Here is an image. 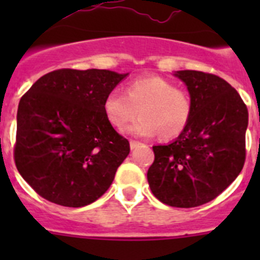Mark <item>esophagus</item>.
<instances>
[{
	"instance_id": "esophagus-1",
	"label": "esophagus",
	"mask_w": 260,
	"mask_h": 260,
	"mask_svg": "<svg viewBox=\"0 0 260 260\" xmlns=\"http://www.w3.org/2000/svg\"><path fill=\"white\" fill-rule=\"evenodd\" d=\"M139 146H141V143H139V142L130 141V148H132V150H135V148H138Z\"/></svg>"
}]
</instances>
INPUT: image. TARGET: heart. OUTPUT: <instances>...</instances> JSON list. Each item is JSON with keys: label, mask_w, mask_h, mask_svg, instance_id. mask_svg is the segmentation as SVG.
<instances>
[{"label": "heart", "mask_w": 260, "mask_h": 260, "mask_svg": "<svg viewBox=\"0 0 260 260\" xmlns=\"http://www.w3.org/2000/svg\"><path fill=\"white\" fill-rule=\"evenodd\" d=\"M104 113L116 128H123L138 113L141 118L128 130L139 137L156 134L173 139L185 132L192 116V99L189 91L177 87L162 77H143L132 80L125 93L112 91L104 100Z\"/></svg>", "instance_id": "b5f03b06"}]
</instances>
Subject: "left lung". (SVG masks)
Returning <instances> with one entry per match:
<instances>
[{
	"label": "left lung",
	"mask_w": 260,
	"mask_h": 260,
	"mask_svg": "<svg viewBox=\"0 0 260 260\" xmlns=\"http://www.w3.org/2000/svg\"><path fill=\"white\" fill-rule=\"evenodd\" d=\"M192 99L185 132L167 146H153L147 180L156 198L171 207L191 208L213 201L242 171L246 160L247 107L217 75L181 70Z\"/></svg>",
	"instance_id": "1"
}]
</instances>
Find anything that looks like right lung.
Here are the masks:
<instances>
[{
    "mask_svg": "<svg viewBox=\"0 0 260 260\" xmlns=\"http://www.w3.org/2000/svg\"><path fill=\"white\" fill-rule=\"evenodd\" d=\"M126 75L59 69L22 96L14 161L40 197L77 208L109 189L130 143L107 119L104 100Z\"/></svg>",
    "mask_w": 260,
    "mask_h": 260,
    "instance_id": "obj_1",
    "label": "right lung"
}]
</instances>
